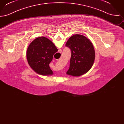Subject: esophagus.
<instances>
[{"label":"esophagus","instance_id":"esophagus-1","mask_svg":"<svg viewBox=\"0 0 124 124\" xmlns=\"http://www.w3.org/2000/svg\"><path fill=\"white\" fill-rule=\"evenodd\" d=\"M59 53H61V49H59Z\"/></svg>","mask_w":124,"mask_h":124}]
</instances>
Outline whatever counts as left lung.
<instances>
[{
  "label": "left lung",
  "mask_w": 124,
  "mask_h": 124,
  "mask_svg": "<svg viewBox=\"0 0 124 124\" xmlns=\"http://www.w3.org/2000/svg\"><path fill=\"white\" fill-rule=\"evenodd\" d=\"M65 46L71 52L70 67L66 74L78 77L87 73L93 65L95 58L92 42L84 36L75 34L69 39Z\"/></svg>",
  "instance_id": "left-lung-1"
}]
</instances>
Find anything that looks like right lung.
<instances>
[{
    "label": "right lung",
    "mask_w": 124,
    "mask_h": 124,
    "mask_svg": "<svg viewBox=\"0 0 124 124\" xmlns=\"http://www.w3.org/2000/svg\"><path fill=\"white\" fill-rule=\"evenodd\" d=\"M58 49L50 40L45 37L35 39L27 48L26 58L31 69L39 75L49 76L53 74L49 64L53 55Z\"/></svg>",
    "instance_id": "1"
}]
</instances>
